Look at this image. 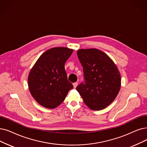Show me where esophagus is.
<instances>
[{
  "instance_id": "1",
  "label": "esophagus",
  "mask_w": 147,
  "mask_h": 147,
  "mask_svg": "<svg viewBox=\"0 0 147 147\" xmlns=\"http://www.w3.org/2000/svg\"><path fill=\"white\" fill-rule=\"evenodd\" d=\"M73 86H74V87L75 89V88L77 87V86H78V83H77V82H76V83H73Z\"/></svg>"
}]
</instances>
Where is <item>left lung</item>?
Masks as SVG:
<instances>
[{"instance_id": "8db88e82", "label": "left lung", "mask_w": 147, "mask_h": 147, "mask_svg": "<svg viewBox=\"0 0 147 147\" xmlns=\"http://www.w3.org/2000/svg\"><path fill=\"white\" fill-rule=\"evenodd\" d=\"M77 55L83 67L86 84H80L76 89L91 110L106 108L121 89L118 67L105 52L95 48L78 49Z\"/></svg>"}]
</instances>
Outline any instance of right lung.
Returning a JSON list of instances; mask_svg holds the SVG:
<instances>
[{"mask_svg":"<svg viewBox=\"0 0 147 147\" xmlns=\"http://www.w3.org/2000/svg\"><path fill=\"white\" fill-rule=\"evenodd\" d=\"M74 50L55 47L47 50L38 58L29 73L28 87L40 105L55 109L64 100L74 88L67 80L64 64Z\"/></svg>","mask_w":147,"mask_h":147,"instance_id":"1","label":"right lung"}]
</instances>
